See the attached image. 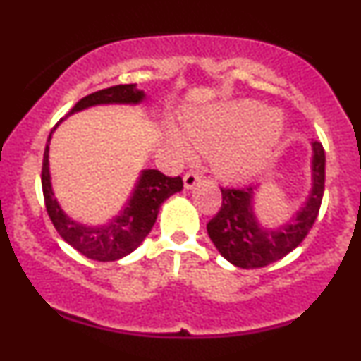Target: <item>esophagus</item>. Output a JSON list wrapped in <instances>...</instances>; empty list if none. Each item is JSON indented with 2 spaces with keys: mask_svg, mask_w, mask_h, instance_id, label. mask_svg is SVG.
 Returning a JSON list of instances; mask_svg holds the SVG:
<instances>
[{
  "mask_svg": "<svg viewBox=\"0 0 361 361\" xmlns=\"http://www.w3.org/2000/svg\"><path fill=\"white\" fill-rule=\"evenodd\" d=\"M198 181H200V175H198V173H195V171H188L183 176V183H185L186 190L195 188V185H198Z\"/></svg>",
  "mask_w": 361,
  "mask_h": 361,
  "instance_id": "1",
  "label": "esophagus"
}]
</instances>
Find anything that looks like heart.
Returning a JSON list of instances; mask_svg holds the SVG:
<instances>
[{
    "label": "heart",
    "instance_id": "heart-1",
    "mask_svg": "<svg viewBox=\"0 0 361 361\" xmlns=\"http://www.w3.org/2000/svg\"><path fill=\"white\" fill-rule=\"evenodd\" d=\"M285 132L279 110L259 102L238 100L186 115L183 134L169 130L178 154L192 157L193 149L210 152L219 176L231 181L250 180L270 163Z\"/></svg>",
    "mask_w": 361,
    "mask_h": 361
}]
</instances>
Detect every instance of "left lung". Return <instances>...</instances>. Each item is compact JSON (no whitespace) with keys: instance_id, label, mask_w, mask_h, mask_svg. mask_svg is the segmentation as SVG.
Listing matches in <instances>:
<instances>
[{"instance_id":"obj_1","label":"left lung","mask_w":361,"mask_h":361,"mask_svg":"<svg viewBox=\"0 0 361 361\" xmlns=\"http://www.w3.org/2000/svg\"><path fill=\"white\" fill-rule=\"evenodd\" d=\"M310 192L304 205L287 222L270 227L259 221L255 197L259 185L246 188H221L222 207L207 224V233L217 251L239 268H263L295 250L316 222L324 195L326 154L321 142H312Z\"/></svg>"}]
</instances>
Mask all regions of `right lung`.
<instances>
[{
  "mask_svg": "<svg viewBox=\"0 0 361 361\" xmlns=\"http://www.w3.org/2000/svg\"><path fill=\"white\" fill-rule=\"evenodd\" d=\"M146 100V93L137 88V85H118L111 88L94 91L88 97L81 98L73 110L66 115L91 109L98 105H139ZM64 118L57 122V126ZM57 126L54 127L56 130ZM54 130L45 144L42 163V190L45 209L49 217L57 229V233L69 246L80 251L86 258L94 261H117L123 256L137 250L140 243L146 239L154 226L159 207L166 198L183 190V180L180 176H164L157 169H142L134 192L127 200L126 207L115 215L109 224L103 226H90L74 221L62 210L52 190L51 168H49V146Z\"/></svg>",
  "mask_w": 361,
  "mask_h": 361,
  "instance_id": "add662e5",
  "label": "right lung"
}]
</instances>
